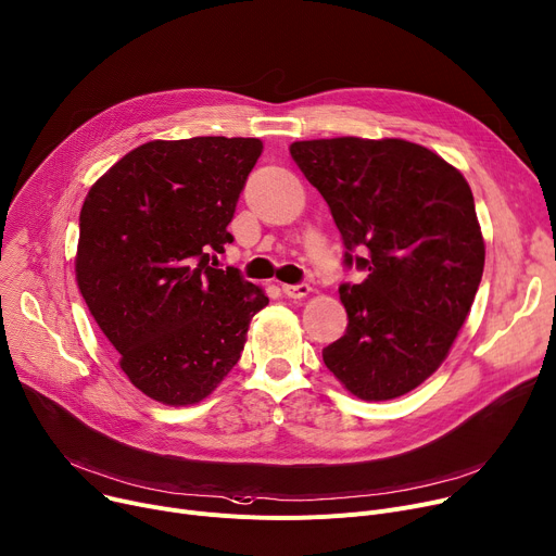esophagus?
Returning <instances> with one entry per match:
<instances>
[{"label": "esophagus", "instance_id": "obj_1", "mask_svg": "<svg viewBox=\"0 0 556 556\" xmlns=\"http://www.w3.org/2000/svg\"><path fill=\"white\" fill-rule=\"evenodd\" d=\"M281 290H283V294H286L288 300H302V298H306V294L311 292V286L306 281H302V283H283Z\"/></svg>", "mask_w": 556, "mask_h": 556}]
</instances>
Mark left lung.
<instances>
[{"instance_id":"8db88e82","label":"left lung","mask_w":556,"mask_h":556,"mask_svg":"<svg viewBox=\"0 0 556 556\" xmlns=\"http://www.w3.org/2000/svg\"><path fill=\"white\" fill-rule=\"evenodd\" d=\"M344 241L346 332L324 364L353 395L391 400L447 357L483 277L485 243L463 174L422 144L326 138L290 144Z\"/></svg>"}]
</instances>
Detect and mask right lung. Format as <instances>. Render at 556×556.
Wrapping results in <instances>:
<instances>
[{"label": "right lung", "instance_id": "add662e5", "mask_svg": "<svg viewBox=\"0 0 556 556\" xmlns=\"http://www.w3.org/2000/svg\"><path fill=\"white\" fill-rule=\"evenodd\" d=\"M258 138L152 140L89 190L76 279L121 368L163 404H194L239 362L268 306L237 268H216Z\"/></svg>", "mask_w": 556, "mask_h": 556}]
</instances>
